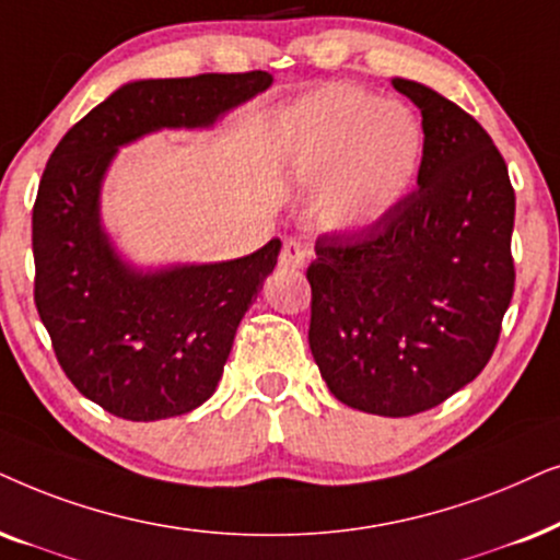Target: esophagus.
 I'll use <instances>...</instances> for the list:
<instances>
[{
	"label": "esophagus",
	"instance_id": "1",
	"mask_svg": "<svg viewBox=\"0 0 560 560\" xmlns=\"http://www.w3.org/2000/svg\"><path fill=\"white\" fill-rule=\"evenodd\" d=\"M304 260H307V248L300 241H294V237H289L284 248H281L279 264L284 268H302Z\"/></svg>",
	"mask_w": 560,
	"mask_h": 560
}]
</instances>
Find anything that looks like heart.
<instances>
[{"label":"heart","mask_w":560,"mask_h":560,"mask_svg":"<svg viewBox=\"0 0 560 560\" xmlns=\"http://www.w3.org/2000/svg\"><path fill=\"white\" fill-rule=\"evenodd\" d=\"M422 153V125L407 104L371 100L353 86L319 89L284 125L289 176L317 184V218L338 233L384 220L412 189Z\"/></svg>","instance_id":"b5f03b06"}]
</instances>
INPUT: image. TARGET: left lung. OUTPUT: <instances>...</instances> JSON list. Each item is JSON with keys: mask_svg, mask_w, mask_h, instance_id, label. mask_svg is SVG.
Instances as JSON below:
<instances>
[{"mask_svg": "<svg viewBox=\"0 0 560 560\" xmlns=\"http://www.w3.org/2000/svg\"><path fill=\"white\" fill-rule=\"evenodd\" d=\"M392 84L422 112L417 189L376 225L317 237L310 348L342 405L409 417L494 353L514 292V189L468 112L417 81Z\"/></svg>", "mask_w": 560, "mask_h": 560, "instance_id": "obj_1", "label": "left lung"}]
</instances>
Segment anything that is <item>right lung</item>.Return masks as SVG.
Returning a JSON list of instances; mask_svg holds the SVG:
<instances>
[{
	"label": "right lung",
	"instance_id": "add662e5",
	"mask_svg": "<svg viewBox=\"0 0 560 560\" xmlns=\"http://www.w3.org/2000/svg\"><path fill=\"white\" fill-rule=\"evenodd\" d=\"M271 81L266 71L130 81L50 153L33 207L35 307L63 374L122 420H166L212 397L281 241L222 264L140 271L102 228L104 174L119 145L163 128H210Z\"/></svg>",
	"mask_w": 560,
	"mask_h": 560
}]
</instances>
